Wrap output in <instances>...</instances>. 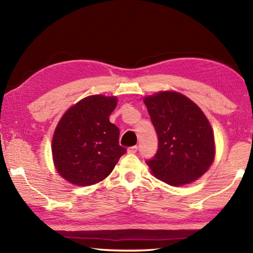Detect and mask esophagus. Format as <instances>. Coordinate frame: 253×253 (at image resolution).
<instances>
[{
    "label": "esophagus",
    "mask_w": 253,
    "mask_h": 253,
    "mask_svg": "<svg viewBox=\"0 0 253 253\" xmlns=\"http://www.w3.org/2000/svg\"><path fill=\"white\" fill-rule=\"evenodd\" d=\"M137 151H138V147L137 146H132V147H129L127 149V153L128 154H135Z\"/></svg>",
    "instance_id": "obj_1"
}]
</instances>
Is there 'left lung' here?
I'll return each mask as SVG.
<instances>
[{
    "label": "left lung",
    "mask_w": 253,
    "mask_h": 253,
    "mask_svg": "<svg viewBox=\"0 0 253 253\" xmlns=\"http://www.w3.org/2000/svg\"><path fill=\"white\" fill-rule=\"evenodd\" d=\"M158 136V149L148 168L169 185L193 183L211 168L215 157L214 132L202 109L177 91L144 97Z\"/></svg>",
    "instance_id": "8db88e82"
}]
</instances>
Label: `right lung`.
<instances>
[{"instance_id": "add662e5", "label": "right lung", "mask_w": 253, "mask_h": 253, "mask_svg": "<svg viewBox=\"0 0 253 253\" xmlns=\"http://www.w3.org/2000/svg\"><path fill=\"white\" fill-rule=\"evenodd\" d=\"M116 96L91 95L76 102L60 118L51 151L60 176L77 186L101 182L126 149L119 146V129L109 122Z\"/></svg>"}]
</instances>
